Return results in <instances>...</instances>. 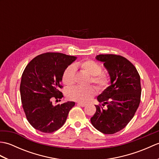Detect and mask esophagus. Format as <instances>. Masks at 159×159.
I'll use <instances>...</instances> for the list:
<instances>
[{
    "instance_id": "1",
    "label": "esophagus",
    "mask_w": 159,
    "mask_h": 159,
    "mask_svg": "<svg viewBox=\"0 0 159 159\" xmlns=\"http://www.w3.org/2000/svg\"><path fill=\"white\" fill-rule=\"evenodd\" d=\"M77 104H78V105H80V106H81V107H85L86 106V104L82 103V102H78Z\"/></svg>"
}]
</instances>
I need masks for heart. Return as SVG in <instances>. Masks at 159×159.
<instances>
[{
	"instance_id": "heart-1",
	"label": "heart",
	"mask_w": 159,
	"mask_h": 159,
	"mask_svg": "<svg viewBox=\"0 0 159 159\" xmlns=\"http://www.w3.org/2000/svg\"><path fill=\"white\" fill-rule=\"evenodd\" d=\"M80 67L83 72L91 76L90 83H93L101 90L107 89L109 86L110 77L107 74L102 73V67L98 63L92 60H87L83 62L78 63L75 66L71 65L64 71L62 80L67 86H72L75 83L76 67ZM96 90L92 86L87 87H74L67 91V96L70 99L78 102H86L95 95Z\"/></svg>"
}]
</instances>
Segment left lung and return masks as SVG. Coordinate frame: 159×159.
Returning a JSON list of instances; mask_svg holds the SVG:
<instances>
[{
	"mask_svg": "<svg viewBox=\"0 0 159 159\" xmlns=\"http://www.w3.org/2000/svg\"><path fill=\"white\" fill-rule=\"evenodd\" d=\"M96 60L103 62L109 72L111 84L97 97L102 106L96 105V111L91 122L104 134H114L122 130L133 119L141 100L140 76L129 61L116 55H99Z\"/></svg>",
	"mask_w": 159,
	"mask_h": 159,
	"instance_id": "1",
	"label": "left lung"
}]
</instances>
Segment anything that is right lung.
<instances>
[{
    "label": "right lung",
    "instance_id": "obj_1",
    "mask_svg": "<svg viewBox=\"0 0 159 159\" xmlns=\"http://www.w3.org/2000/svg\"><path fill=\"white\" fill-rule=\"evenodd\" d=\"M76 59L63 53L47 52L35 57L25 67L20 96L26 119L36 130L50 133L66 122L75 102L67 101L54 106L51 98L63 96L59 91L63 72Z\"/></svg>",
    "mask_w": 159,
    "mask_h": 159
}]
</instances>
